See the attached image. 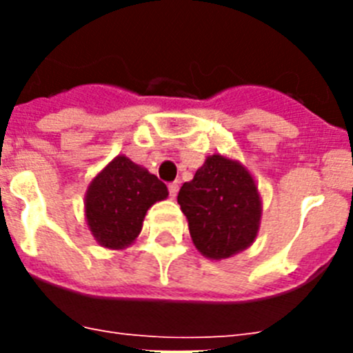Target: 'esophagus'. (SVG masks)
Returning <instances> with one entry per match:
<instances>
[{
    "label": "esophagus",
    "mask_w": 353,
    "mask_h": 353,
    "mask_svg": "<svg viewBox=\"0 0 353 353\" xmlns=\"http://www.w3.org/2000/svg\"><path fill=\"white\" fill-rule=\"evenodd\" d=\"M168 189H170V198L171 199L176 198V194H179V183L176 182L170 183V185H168Z\"/></svg>",
    "instance_id": "1"
}]
</instances>
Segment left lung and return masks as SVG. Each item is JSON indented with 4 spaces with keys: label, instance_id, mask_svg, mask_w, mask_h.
<instances>
[{
    "label": "left lung",
    "instance_id": "left-lung-1",
    "mask_svg": "<svg viewBox=\"0 0 353 353\" xmlns=\"http://www.w3.org/2000/svg\"><path fill=\"white\" fill-rule=\"evenodd\" d=\"M192 244L208 260H226L256 240L261 196L242 162L214 154L179 192Z\"/></svg>",
    "mask_w": 353,
    "mask_h": 353
}]
</instances>
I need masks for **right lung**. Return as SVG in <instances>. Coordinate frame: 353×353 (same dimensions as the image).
<instances>
[{
	"label": "right lung",
	"mask_w": 353,
	"mask_h": 353,
	"mask_svg": "<svg viewBox=\"0 0 353 353\" xmlns=\"http://www.w3.org/2000/svg\"><path fill=\"white\" fill-rule=\"evenodd\" d=\"M168 194L166 183L120 154L90 182L84 194V219L102 248L120 251L134 244L146 212Z\"/></svg>",
	"instance_id": "right-lung-1"
}]
</instances>
